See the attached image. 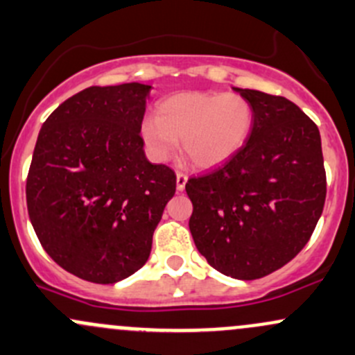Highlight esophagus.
Listing matches in <instances>:
<instances>
[{"label": "esophagus", "instance_id": "1", "mask_svg": "<svg viewBox=\"0 0 355 355\" xmlns=\"http://www.w3.org/2000/svg\"><path fill=\"white\" fill-rule=\"evenodd\" d=\"M187 180H189V177H187L185 173H182V171H177V192H184Z\"/></svg>", "mask_w": 355, "mask_h": 355}]
</instances>
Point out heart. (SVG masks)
<instances>
[{
	"label": "heart",
	"mask_w": 355,
	"mask_h": 355,
	"mask_svg": "<svg viewBox=\"0 0 355 355\" xmlns=\"http://www.w3.org/2000/svg\"><path fill=\"white\" fill-rule=\"evenodd\" d=\"M256 112L236 92H180L158 104L141 126L148 153L165 162L180 141L182 155L197 168H214L248 143Z\"/></svg>",
	"instance_id": "obj_1"
}]
</instances>
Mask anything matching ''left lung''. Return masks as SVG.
<instances>
[{
    "mask_svg": "<svg viewBox=\"0 0 355 355\" xmlns=\"http://www.w3.org/2000/svg\"><path fill=\"white\" fill-rule=\"evenodd\" d=\"M254 106L248 143L224 165L187 182L193 243L214 270L258 279L305 248L327 180L320 131L286 97L232 87Z\"/></svg>",
    "mask_w": 355,
    "mask_h": 355,
    "instance_id": "left-lung-1",
    "label": "left lung"
}]
</instances>
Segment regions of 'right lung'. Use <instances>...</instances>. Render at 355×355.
I'll use <instances>...</instances> for the list:
<instances>
[{"instance_id":"obj_1","label":"right lung","mask_w":355,"mask_h":355,"mask_svg":"<svg viewBox=\"0 0 355 355\" xmlns=\"http://www.w3.org/2000/svg\"><path fill=\"white\" fill-rule=\"evenodd\" d=\"M151 85L84 89L38 133L26 205L38 241L58 266L92 283H118L150 258L177 177L148 162L141 121Z\"/></svg>"}]
</instances>
